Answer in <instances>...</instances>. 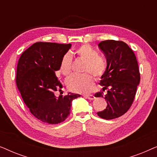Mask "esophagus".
<instances>
[{
    "label": "esophagus",
    "mask_w": 157,
    "mask_h": 157,
    "mask_svg": "<svg viewBox=\"0 0 157 157\" xmlns=\"http://www.w3.org/2000/svg\"><path fill=\"white\" fill-rule=\"evenodd\" d=\"M84 97L87 98L88 99H89V100H94V98H95V96H94V95H85Z\"/></svg>",
    "instance_id": "esophagus-1"
}]
</instances>
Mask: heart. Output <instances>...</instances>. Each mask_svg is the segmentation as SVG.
I'll return each instance as SVG.
<instances>
[{
  "mask_svg": "<svg viewBox=\"0 0 157 157\" xmlns=\"http://www.w3.org/2000/svg\"><path fill=\"white\" fill-rule=\"evenodd\" d=\"M72 56L85 62L84 72H90L95 77H100L104 74L106 68V61L100 56L96 50L88 44L78 47ZM72 60L70 55L66 53L61 59L59 72L63 76H68L71 71ZM68 89L73 92L79 94L89 93L94 86V78L91 74H85L82 76H73L66 81Z\"/></svg>",
  "mask_w": 157,
  "mask_h": 157,
  "instance_id": "b5f03b06",
  "label": "heart"
}]
</instances>
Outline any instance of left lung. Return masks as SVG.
Here are the masks:
<instances>
[{"label": "left lung", "instance_id": "obj_1", "mask_svg": "<svg viewBox=\"0 0 157 157\" xmlns=\"http://www.w3.org/2000/svg\"><path fill=\"white\" fill-rule=\"evenodd\" d=\"M98 47L106 58L107 66L99 83L102 91L95 96L104 98L107 106L97 114L102 119H113L124 115L132 106L140 73L136 56L126 43L106 40L100 42Z\"/></svg>", "mask_w": 157, "mask_h": 157}]
</instances>
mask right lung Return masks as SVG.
Returning a JSON list of instances; mask_svg holds the SVG:
<instances>
[{"instance_id": "right-lung-1", "label": "right lung", "mask_w": 157, "mask_h": 157, "mask_svg": "<svg viewBox=\"0 0 157 157\" xmlns=\"http://www.w3.org/2000/svg\"><path fill=\"white\" fill-rule=\"evenodd\" d=\"M71 47L70 44L37 42L19 59L17 87L31 113L44 123L56 124L65 121L70 114L72 101L81 96L68 93L56 97L54 94L63 87L56 72Z\"/></svg>"}]
</instances>
